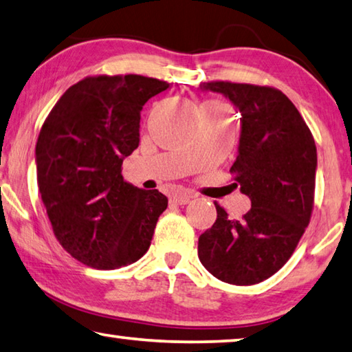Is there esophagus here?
<instances>
[{
	"label": "esophagus",
	"mask_w": 352,
	"mask_h": 352,
	"mask_svg": "<svg viewBox=\"0 0 352 352\" xmlns=\"http://www.w3.org/2000/svg\"><path fill=\"white\" fill-rule=\"evenodd\" d=\"M192 198H195V195L187 193V192H181V193L171 196V202L176 206H184V204H187V202Z\"/></svg>",
	"instance_id": "obj_1"
}]
</instances>
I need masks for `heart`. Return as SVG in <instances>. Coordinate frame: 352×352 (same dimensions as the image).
I'll list each match as a JSON object with an SVG mask.
<instances>
[{
	"label": "heart",
	"instance_id": "obj_1",
	"mask_svg": "<svg viewBox=\"0 0 352 352\" xmlns=\"http://www.w3.org/2000/svg\"><path fill=\"white\" fill-rule=\"evenodd\" d=\"M201 113L202 114H208V113H227L226 107L218 100H207L202 103L201 107Z\"/></svg>",
	"mask_w": 352,
	"mask_h": 352
}]
</instances>
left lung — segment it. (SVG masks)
<instances>
[{"mask_svg":"<svg viewBox=\"0 0 352 352\" xmlns=\"http://www.w3.org/2000/svg\"><path fill=\"white\" fill-rule=\"evenodd\" d=\"M241 113L238 156L230 171L249 196L250 210L217 221L199 236L198 256L218 280L256 285L285 266L311 221L317 148L295 104L281 91L248 83H202Z\"/></svg>","mask_w":352,"mask_h":352,"instance_id":"obj_1","label":"left lung"}]
</instances>
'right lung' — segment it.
<instances>
[{
	"label": "right lung",
	"mask_w": 352,
	"mask_h": 352,
	"mask_svg": "<svg viewBox=\"0 0 352 352\" xmlns=\"http://www.w3.org/2000/svg\"><path fill=\"white\" fill-rule=\"evenodd\" d=\"M168 83L129 76L86 77L55 103L35 146L36 181L55 236L76 260L117 269L146 254L168 199L122 176L139 146L140 111Z\"/></svg>",
	"instance_id": "right-lung-1"
}]
</instances>
